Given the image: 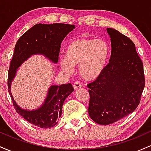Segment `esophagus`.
<instances>
[{"label":"esophagus","mask_w":151,"mask_h":151,"mask_svg":"<svg viewBox=\"0 0 151 151\" xmlns=\"http://www.w3.org/2000/svg\"><path fill=\"white\" fill-rule=\"evenodd\" d=\"M73 87H74V89L76 90V89H80V88L82 87V85H81L80 83L78 82V81H77V82H75L74 84Z\"/></svg>","instance_id":"1"}]
</instances>
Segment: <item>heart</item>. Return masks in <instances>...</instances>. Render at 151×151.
<instances>
[{
	"label": "heart",
	"mask_w": 151,
	"mask_h": 151,
	"mask_svg": "<svg viewBox=\"0 0 151 151\" xmlns=\"http://www.w3.org/2000/svg\"><path fill=\"white\" fill-rule=\"evenodd\" d=\"M109 54L110 48L104 40L77 38L67 45L65 58H60V65L67 73L72 72V67L79 66L81 77L93 81L104 70Z\"/></svg>",
	"instance_id": "b5f03b06"
}]
</instances>
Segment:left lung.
Returning <instances> with one entry per match:
<instances>
[{
  "label": "left lung",
  "instance_id": "8db88e82",
  "mask_svg": "<svg viewBox=\"0 0 151 151\" xmlns=\"http://www.w3.org/2000/svg\"><path fill=\"white\" fill-rule=\"evenodd\" d=\"M111 42L109 64L101 75L87 84L89 116L101 125H109L134 111L145 86L143 65L130 38L107 28Z\"/></svg>",
  "mask_w": 151,
  "mask_h": 151
}]
</instances>
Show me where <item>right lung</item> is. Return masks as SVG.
<instances>
[{"instance_id": "right-lung-1", "label": "right lung", "mask_w": 151, "mask_h": 151, "mask_svg": "<svg viewBox=\"0 0 151 151\" xmlns=\"http://www.w3.org/2000/svg\"><path fill=\"white\" fill-rule=\"evenodd\" d=\"M75 28L74 25L64 23L36 24L19 38L8 70V87L15 111L27 122L42 129H50L58 124L62 115V105L66 98L74 91L70 83L52 85L42 106L35 110L20 108L12 96L11 83L17 69L31 55H44L54 63H58L60 46L69 32Z\"/></svg>"}]
</instances>
